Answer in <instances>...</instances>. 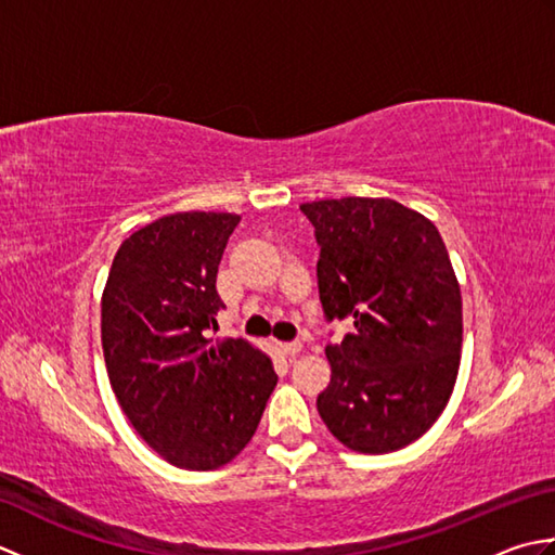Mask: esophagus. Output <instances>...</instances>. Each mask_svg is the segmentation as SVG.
<instances>
[{"label":"esophagus","instance_id":"esophagus-1","mask_svg":"<svg viewBox=\"0 0 555 555\" xmlns=\"http://www.w3.org/2000/svg\"><path fill=\"white\" fill-rule=\"evenodd\" d=\"M276 348H279V352H284L286 358H296L302 350V344L300 340H291V344H276Z\"/></svg>","mask_w":555,"mask_h":555}]
</instances>
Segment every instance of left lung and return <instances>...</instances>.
Segmentation results:
<instances>
[{"label":"left lung","mask_w":555,"mask_h":555,"mask_svg":"<svg viewBox=\"0 0 555 555\" xmlns=\"http://www.w3.org/2000/svg\"><path fill=\"white\" fill-rule=\"evenodd\" d=\"M312 221L326 320L352 334L326 346L332 382L317 410L358 453H391L427 431L453 393L463 298L439 229L388 197L300 205Z\"/></svg>","instance_id":"left-lung-1"}]
</instances>
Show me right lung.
<instances>
[{"label":"right lung","instance_id":"obj_1","mask_svg":"<svg viewBox=\"0 0 555 555\" xmlns=\"http://www.w3.org/2000/svg\"><path fill=\"white\" fill-rule=\"evenodd\" d=\"M241 217L176 211L121 243L102 293V350L124 415L185 469H217L253 439L276 386L243 338L211 344L223 302L217 271Z\"/></svg>","mask_w":555,"mask_h":555}]
</instances>
